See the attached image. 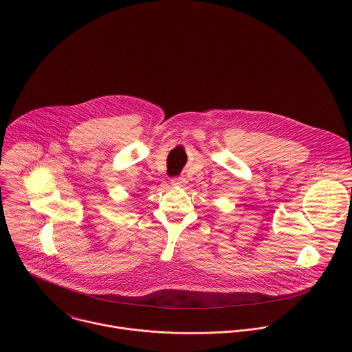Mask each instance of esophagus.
<instances>
[{
  "label": "esophagus",
  "instance_id": "1",
  "mask_svg": "<svg viewBox=\"0 0 352 352\" xmlns=\"http://www.w3.org/2000/svg\"><path fill=\"white\" fill-rule=\"evenodd\" d=\"M171 184L174 186H184L186 184V179L184 177H174V178H171Z\"/></svg>",
  "mask_w": 352,
  "mask_h": 352
}]
</instances>
